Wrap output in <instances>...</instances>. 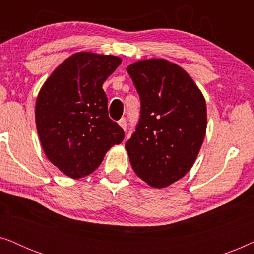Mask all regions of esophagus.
Listing matches in <instances>:
<instances>
[{
  "label": "esophagus",
  "instance_id": "1",
  "mask_svg": "<svg viewBox=\"0 0 254 254\" xmlns=\"http://www.w3.org/2000/svg\"><path fill=\"white\" fill-rule=\"evenodd\" d=\"M118 123H119L120 127L123 128L124 130L127 129V120H126V118H121V119H120L119 121H118Z\"/></svg>",
  "mask_w": 254,
  "mask_h": 254
}]
</instances>
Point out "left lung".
Here are the masks:
<instances>
[{"instance_id": "obj_1", "label": "left lung", "mask_w": 254, "mask_h": 254, "mask_svg": "<svg viewBox=\"0 0 254 254\" xmlns=\"http://www.w3.org/2000/svg\"><path fill=\"white\" fill-rule=\"evenodd\" d=\"M127 72L141 111L125 147L135 173L162 189L183 178L195 162L206 135V102L190 76L168 60L135 62Z\"/></svg>"}]
</instances>
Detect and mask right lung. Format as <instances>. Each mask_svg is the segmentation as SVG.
Wrapping results in <instances>:
<instances>
[{
    "label": "right lung",
    "instance_id": "obj_1",
    "mask_svg": "<svg viewBox=\"0 0 254 254\" xmlns=\"http://www.w3.org/2000/svg\"><path fill=\"white\" fill-rule=\"evenodd\" d=\"M121 64L113 55L79 52L55 69L41 88L36 124L47 158L70 178L90 175L124 129L110 119L103 83Z\"/></svg>",
    "mask_w": 254,
    "mask_h": 254
}]
</instances>
